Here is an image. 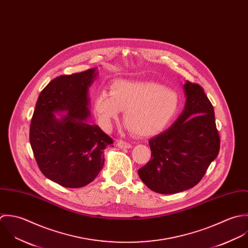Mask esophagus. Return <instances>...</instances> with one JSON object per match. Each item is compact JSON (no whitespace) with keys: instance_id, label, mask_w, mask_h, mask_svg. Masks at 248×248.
Returning <instances> with one entry per match:
<instances>
[{"instance_id":"34e87169","label":"esophagus","mask_w":248,"mask_h":248,"mask_svg":"<svg viewBox=\"0 0 248 248\" xmlns=\"http://www.w3.org/2000/svg\"><path fill=\"white\" fill-rule=\"evenodd\" d=\"M117 146L120 148V149H130L131 148V145L127 142H124V141H118L117 142Z\"/></svg>"}]
</instances>
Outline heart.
Returning a JSON list of instances; mask_svg holds the SVG:
<instances>
[{"instance_id":"b5f03b06","label":"heart","mask_w":248,"mask_h":248,"mask_svg":"<svg viewBox=\"0 0 248 248\" xmlns=\"http://www.w3.org/2000/svg\"><path fill=\"white\" fill-rule=\"evenodd\" d=\"M180 102L179 94L163 84L120 79L111 85L110 93L99 91L93 108L104 130H110L121 111H124L127 130L140 137H151L170 124Z\"/></svg>"}]
</instances>
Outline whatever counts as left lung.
<instances>
[{
	"label": "left lung",
	"mask_w": 248,
	"mask_h": 248,
	"mask_svg": "<svg viewBox=\"0 0 248 248\" xmlns=\"http://www.w3.org/2000/svg\"><path fill=\"white\" fill-rule=\"evenodd\" d=\"M183 88V111L171 126L149 140L151 158L138 170L141 180L158 194H176L195 187L219 151L211 101L198 84L187 80Z\"/></svg>",
	"instance_id": "8db88e82"
}]
</instances>
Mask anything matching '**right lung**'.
<instances>
[{
	"instance_id": "right-lung-1",
	"label": "right lung",
	"mask_w": 248,
	"mask_h": 248,
	"mask_svg": "<svg viewBox=\"0 0 248 248\" xmlns=\"http://www.w3.org/2000/svg\"><path fill=\"white\" fill-rule=\"evenodd\" d=\"M97 75L93 68L52 79L40 93L31 119L30 142L37 165L47 178L66 188L91 183L103 168V150L113 144L87 122L89 88Z\"/></svg>"
}]
</instances>
